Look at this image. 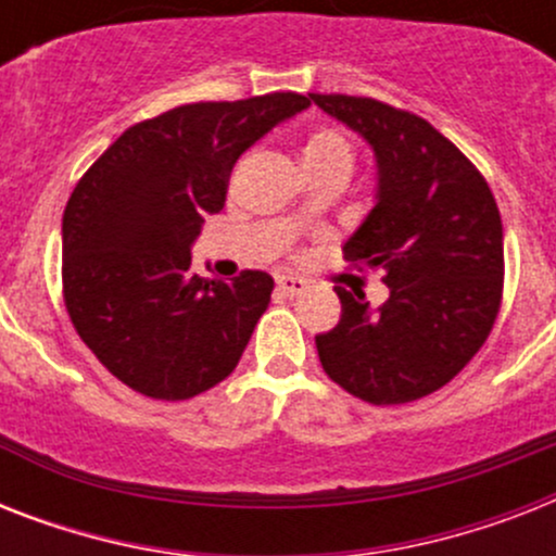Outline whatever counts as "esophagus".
Listing matches in <instances>:
<instances>
[{
  "label": "esophagus",
  "mask_w": 556,
  "mask_h": 556,
  "mask_svg": "<svg viewBox=\"0 0 556 556\" xmlns=\"http://www.w3.org/2000/svg\"><path fill=\"white\" fill-rule=\"evenodd\" d=\"M305 279L300 277H277V291L286 296H300L305 291Z\"/></svg>",
  "instance_id": "34e87169"
}]
</instances>
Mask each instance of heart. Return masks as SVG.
<instances>
[{
    "label": "heart",
    "instance_id": "obj_1",
    "mask_svg": "<svg viewBox=\"0 0 556 556\" xmlns=\"http://www.w3.org/2000/svg\"><path fill=\"white\" fill-rule=\"evenodd\" d=\"M300 159L308 176H320V173H343L349 178L355 167V147L349 141L346 132H340L334 126H320L314 132L305 135L303 147H300ZM308 210L296 207L291 213V225H303Z\"/></svg>",
    "mask_w": 556,
    "mask_h": 556
}]
</instances>
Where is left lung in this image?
Returning a JSON list of instances; mask_svg holds the SVG:
<instances>
[{
  "mask_svg": "<svg viewBox=\"0 0 556 556\" xmlns=\"http://www.w3.org/2000/svg\"><path fill=\"white\" fill-rule=\"evenodd\" d=\"M312 100L375 150L378 201L343 253L383 270L389 288L369 308L361 288L334 286L343 314L314 338L317 355L349 395L409 404L456 378L491 334L505 279L500 207L473 161L424 117L375 98Z\"/></svg>",
  "mask_w": 556,
  "mask_h": 556,
  "instance_id": "left-lung-1",
  "label": "left lung"
}]
</instances>
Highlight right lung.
I'll list each match as a JSON object with an SVG mask.
<instances>
[{
	"instance_id": "1",
	"label": "right lung",
	"mask_w": 556,
	"mask_h": 556,
	"mask_svg": "<svg viewBox=\"0 0 556 556\" xmlns=\"http://www.w3.org/2000/svg\"><path fill=\"white\" fill-rule=\"evenodd\" d=\"M308 106L296 91L176 106L129 126L77 181L63 213L65 312L121 383L187 401L236 369L274 279L199 277L190 244L225 207L236 159Z\"/></svg>"
}]
</instances>
